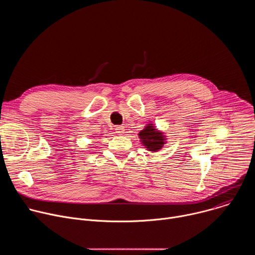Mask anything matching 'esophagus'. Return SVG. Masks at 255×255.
I'll list each match as a JSON object with an SVG mask.
<instances>
[{
    "label": "esophagus",
    "instance_id": "1",
    "mask_svg": "<svg viewBox=\"0 0 255 255\" xmlns=\"http://www.w3.org/2000/svg\"><path fill=\"white\" fill-rule=\"evenodd\" d=\"M115 130H116V133L123 134L125 132V127H123V126H116Z\"/></svg>",
    "mask_w": 255,
    "mask_h": 255
}]
</instances>
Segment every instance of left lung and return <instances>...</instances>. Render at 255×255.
I'll return each mask as SVG.
<instances>
[{"label": "left lung", "mask_w": 255, "mask_h": 255, "mask_svg": "<svg viewBox=\"0 0 255 255\" xmlns=\"http://www.w3.org/2000/svg\"><path fill=\"white\" fill-rule=\"evenodd\" d=\"M138 135L141 144H143V146L151 152L160 150L166 143V136L163 135V132L157 130L153 124H147L143 130L139 132Z\"/></svg>", "instance_id": "left-lung-1"}]
</instances>
